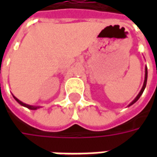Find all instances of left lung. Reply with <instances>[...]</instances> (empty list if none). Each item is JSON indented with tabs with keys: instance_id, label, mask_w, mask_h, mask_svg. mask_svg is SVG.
Instances as JSON below:
<instances>
[{
	"instance_id": "8db88e82",
	"label": "left lung",
	"mask_w": 157,
	"mask_h": 157,
	"mask_svg": "<svg viewBox=\"0 0 157 157\" xmlns=\"http://www.w3.org/2000/svg\"><path fill=\"white\" fill-rule=\"evenodd\" d=\"M146 82H147V68L145 67V82H144V85H143V87H142L141 91L140 92V93H139V94H138V96H137V97L135 98V100H134V101H133V102H132L131 103H130V104H129V105H128V106H130V105H132V104H134V103H135V102H136V101H137V100H138V99L140 98V96L142 95V93H143V92H144V90H145V86H146Z\"/></svg>"
}]
</instances>
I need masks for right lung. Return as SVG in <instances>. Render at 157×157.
I'll use <instances>...</instances> for the list:
<instances>
[{"label":"right lung","instance_id":"add662e5","mask_svg":"<svg viewBox=\"0 0 157 157\" xmlns=\"http://www.w3.org/2000/svg\"><path fill=\"white\" fill-rule=\"evenodd\" d=\"M13 97H14V96H13ZM14 98H15V100L17 101V102H18L19 104H21V105L24 106V107H26V108H28V109H32V110H35V109H39V107H34V106H30V105H28V104H25V103H23L22 102H21L20 100H18V99L17 98H15V97H14Z\"/></svg>","mask_w":157,"mask_h":157}]
</instances>
